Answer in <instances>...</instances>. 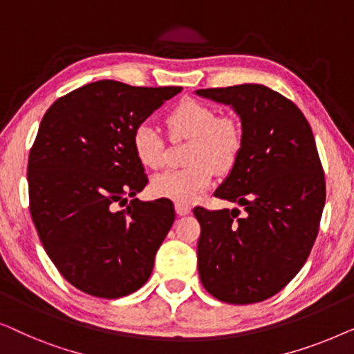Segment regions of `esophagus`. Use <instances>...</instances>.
I'll use <instances>...</instances> for the list:
<instances>
[{
	"label": "esophagus",
	"instance_id": "obj_1",
	"mask_svg": "<svg viewBox=\"0 0 354 354\" xmlns=\"http://www.w3.org/2000/svg\"><path fill=\"white\" fill-rule=\"evenodd\" d=\"M190 211H192V207L188 206V205H185V203H176V212H177L178 216L190 214Z\"/></svg>",
	"mask_w": 354,
	"mask_h": 354
}]
</instances>
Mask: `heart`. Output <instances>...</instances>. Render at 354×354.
<instances>
[{"label":"heart","mask_w":354,"mask_h":354,"mask_svg":"<svg viewBox=\"0 0 354 354\" xmlns=\"http://www.w3.org/2000/svg\"><path fill=\"white\" fill-rule=\"evenodd\" d=\"M166 125L174 140L192 142L187 154L190 166L154 176L151 192L159 198L190 203L211 185L214 169L219 172L234 169L243 149V127L234 115H217L212 106L193 100L176 106L167 114ZM132 147L142 166L162 167L164 143L153 125L142 122L133 130Z\"/></svg>","instance_id":"heart-1"}]
</instances>
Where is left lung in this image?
I'll use <instances>...</instances> for the list:
<instances>
[{"label": "left lung", "mask_w": 354, "mask_h": 354, "mask_svg": "<svg viewBox=\"0 0 354 354\" xmlns=\"http://www.w3.org/2000/svg\"><path fill=\"white\" fill-rule=\"evenodd\" d=\"M240 115L243 149L214 192L240 209L196 206L198 272L212 297L264 301L306 263L326 203V178L311 125L293 101L258 84L196 90Z\"/></svg>", "instance_id": "8db88e82"}]
</instances>
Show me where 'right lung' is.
<instances>
[{"label": "right lung", "instance_id": "right-lung-1", "mask_svg": "<svg viewBox=\"0 0 354 354\" xmlns=\"http://www.w3.org/2000/svg\"><path fill=\"white\" fill-rule=\"evenodd\" d=\"M180 90L98 80L43 115L28 154V207L46 254L80 292L120 298L151 275L176 211L167 198H133L148 177L132 137Z\"/></svg>", "mask_w": 354, "mask_h": 354}]
</instances>
